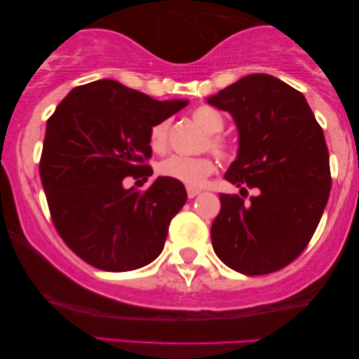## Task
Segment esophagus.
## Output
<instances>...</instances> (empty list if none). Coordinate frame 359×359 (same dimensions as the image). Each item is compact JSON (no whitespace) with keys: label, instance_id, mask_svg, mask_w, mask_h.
<instances>
[{"label":"esophagus","instance_id":"esophagus-1","mask_svg":"<svg viewBox=\"0 0 359 359\" xmlns=\"http://www.w3.org/2000/svg\"><path fill=\"white\" fill-rule=\"evenodd\" d=\"M186 193H188V198L189 199H193V198H196V196L201 193V189L193 188V186H188V188H186Z\"/></svg>","mask_w":359,"mask_h":359}]
</instances>
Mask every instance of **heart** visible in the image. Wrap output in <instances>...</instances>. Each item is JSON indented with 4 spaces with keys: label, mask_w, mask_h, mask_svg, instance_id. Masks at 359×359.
<instances>
[{
    "label": "heart",
    "mask_w": 359,
    "mask_h": 359,
    "mask_svg": "<svg viewBox=\"0 0 359 359\" xmlns=\"http://www.w3.org/2000/svg\"><path fill=\"white\" fill-rule=\"evenodd\" d=\"M193 119L204 132H208V142H205V149H210L220 158H227L229 145L219 132L224 130L225 121L224 116L212 106H199L193 111ZM168 132L170 122L160 121L151 127L150 130V144L155 150H165L168 147ZM215 171V161L210 155L201 156H183L173 155L165 158L158 165V173L165 178H171L180 181L186 186H201L208 176Z\"/></svg>",
    "instance_id": "1"
}]
</instances>
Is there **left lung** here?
<instances>
[{
    "mask_svg": "<svg viewBox=\"0 0 359 359\" xmlns=\"http://www.w3.org/2000/svg\"><path fill=\"white\" fill-rule=\"evenodd\" d=\"M237 122L240 147L225 180L245 201L219 194L212 222L214 252L235 271L259 276L287 266L311 242L332 188L325 137L302 93L264 73H253L209 97Z\"/></svg>",
    "mask_w": 359,
    "mask_h": 359,
    "instance_id": "left-lung-1",
    "label": "left lung"
}]
</instances>
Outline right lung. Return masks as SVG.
I'll list each match as a JSON object with an SVG mask.
<instances>
[{"mask_svg":"<svg viewBox=\"0 0 359 359\" xmlns=\"http://www.w3.org/2000/svg\"><path fill=\"white\" fill-rule=\"evenodd\" d=\"M186 104L100 80L72 90L48 117L39 171L52 222L83 262L132 271L161 253L184 186L158 176L139 191L122 181L149 180L151 127Z\"/></svg>","mask_w":359,"mask_h":359,"instance_id":"add662e5","label":"right lung"}]
</instances>
